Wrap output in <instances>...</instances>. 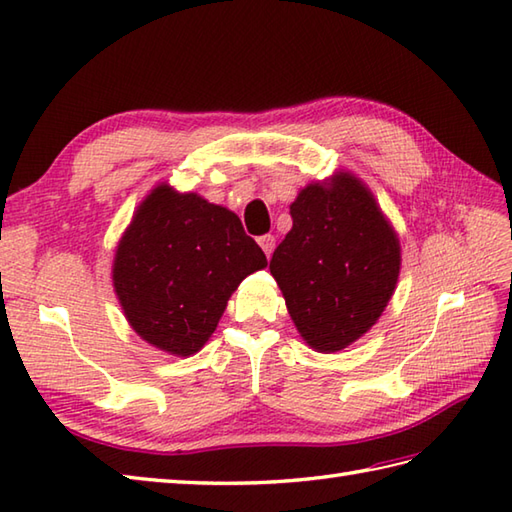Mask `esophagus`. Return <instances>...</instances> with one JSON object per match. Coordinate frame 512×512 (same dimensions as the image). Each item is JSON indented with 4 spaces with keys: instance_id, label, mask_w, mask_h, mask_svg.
Listing matches in <instances>:
<instances>
[{
    "instance_id": "1",
    "label": "esophagus",
    "mask_w": 512,
    "mask_h": 512,
    "mask_svg": "<svg viewBox=\"0 0 512 512\" xmlns=\"http://www.w3.org/2000/svg\"><path fill=\"white\" fill-rule=\"evenodd\" d=\"M257 242H259V246H262L266 257H270V253H273V248H275V237L273 235H262L257 239Z\"/></svg>"
}]
</instances>
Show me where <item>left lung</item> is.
Returning <instances> with one entry per match:
<instances>
[{
  "label": "left lung",
  "mask_w": 512,
  "mask_h": 512,
  "mask_svg": "<svg viewBox=\"0 0 512 512\" xmlns=\"http://www.w3.org/2000/svg\"><path fill=\"white\" fill-rule=\"evenodd\" d=\"M290 215L270 275L303 341L317 352H339L372 328L394 295L398 235L350 171L301 189Z\"/></svg>",
  "instance_id": "left-lung-1"
}]
</instances>
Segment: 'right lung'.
Returning a JSON list of instances; mask_svg holds the SVG:
<instances>
[{"instance_id": "add662e5", "label": "right lung", "mask_w": 512, "mask_h": 512, "mask_svg": "<svg viewBox=\"0 0 512 512\" xmlns=\"http://www.w3.org/2000/svg\"><path fill=\"white\" fill-rule=\"evenodd\" d=\"M266 264L233 211L158 184L118 242L112 279L140 339L191 356L215 332L242 279Z\"/></svg>"}]
</instances>
